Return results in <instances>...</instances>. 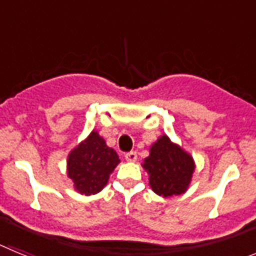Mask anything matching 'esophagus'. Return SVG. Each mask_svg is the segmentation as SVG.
<instances>
[{
	"label": "esophagus",
	"mask_w": 256,
	"mask_h": 256,
	"mask_svg": "<svg viewBox=\"0 0 256 256\" xmlns=\"http://www.w3.org/2000/svg\"><path fill=\"white\" fill-rule=\"evenodd\" d=\"M126 162H134L137 160V154L134 151H130V152H126Z\"/></svg>",
	"instance_id": "34e87169"
}]
</instances>
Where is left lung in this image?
I'll use <instances>...</instances> for the list:
<instances>
[{
	"mask_svg": "<svg viewBox=\"0 0 256 256\" xmlns=\"http://www.w3.org/2000/svg\"><path fill=\"white\" fill-rule=\"evenodd\" d=\"M142 166L148 174V184L162 198L182 195L188 190L195 172L194 158L166 134L160 136L150 148Z\"/></svg>",
	"mask_w": 256,
	"mask_h": 256,
	"instance_id": "obj_1",
	"label": "left lung"
}]
</instances>
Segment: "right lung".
Listing matches in <instances>:
<instances>
[{
  "label": "right lung",
  "mask_w": 256,
  "mask_h": 256,
  "mask_svg": "<svg viewBox=\"0 0 256 256\" xmlns=\"http://www.w3.org/2000/svg\"><path fill=\"white\" fill-rule=\"evenodd\" d=\"M119 162L120 159L114 148H108L94 130L69 152L66 173L80 195H96L108 184L110 174Z\"/></svg>",
  "instance_id": "right-lung-1"
}]
</instances>
